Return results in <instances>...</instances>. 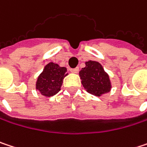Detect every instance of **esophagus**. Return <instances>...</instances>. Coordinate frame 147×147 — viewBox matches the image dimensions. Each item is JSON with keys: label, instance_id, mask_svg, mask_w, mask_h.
I'll use <instances>...</instances> for the list:
<instances>
[{"label": "esophagus", "instance_id": "obj_1", "mask_svg": "<svg viewBox=\"0 0 147 147\" xmlns=\"http://www.w3.org/2000/svg\"><path fill=\"white\" fill-rule=\"evenodd\" d=\"M70 71H71V72H72V73H78V71H79V68H78V67H76V68H74V69H71Z\"/></svg>", "mask_w": 147, "mask_h": 147}]
</instances>
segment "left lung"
I'll use <instances>...</instances> for the list:
<instances>
[{
  "mask_svg": "<svg viewBox=\"0 0 147 147\" xmlns=\"http://www.w3.org/2000/svg\"><path fill=\"white\" fill-rule=\"evenodd\" d=\"M86 66L80 72L82 83L87 92L92 95L100 97L111 89V82L100 63L97 61H87Z\"/></svg>",
  "mask_w": 147,
  "mask_h": 147,
  "instance_id": "left-lung-1",
  "label": "left lung"
}]
</instances>
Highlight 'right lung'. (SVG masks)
<instances>
[{
  "label": "right lung",
  "mask_w": 147,
  "mask_h": 147,
  "mask_svg": "<svg viewBox=\"0 0 147 147\" xmlns=\"http://www.w3.org/2000/svg\"><path fill=\"white\" fill-rule=\"evenodd\" d=\"M65 67H60L58 64L53 62L45 65L43 72L38 77L36 89L45 97H51L59 92L63 79L66 76Z\"/></svg>",
  "instance_id": "1"
}]
</instances>
